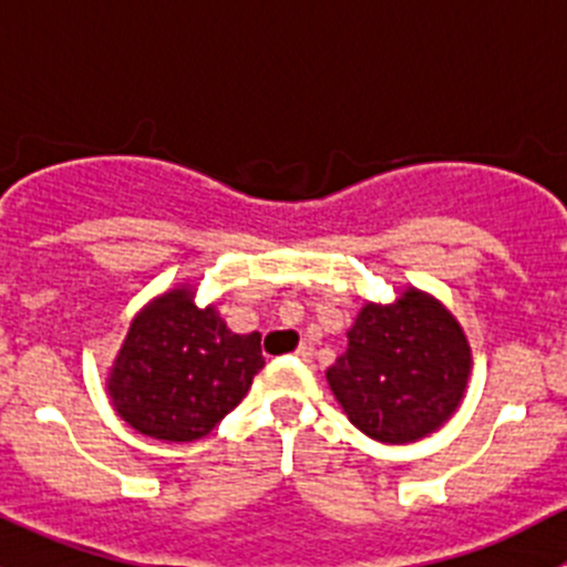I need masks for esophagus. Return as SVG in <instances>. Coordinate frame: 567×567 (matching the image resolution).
Returning <instances> with one entry per match:
<instances>
[{"label":"esophagus","mask_w":567,"mask_h":567,"mask_svg":"<svg viewBox=\"0 0 567 567\" xmlns=\"http://www.w3.org/2000/svg\"><path fill=\"white\" fill-rule=\"evenodd\" d=\"M312 353H316V348H312L310 342H301V346L296 348V357H299V359H305V362H310V359H312Z\"/></svg>","instance_id":"esophagus-1"}]
</instances>
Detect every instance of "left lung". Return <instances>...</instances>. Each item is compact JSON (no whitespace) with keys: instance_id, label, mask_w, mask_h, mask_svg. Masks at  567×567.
<instances>
[{"instance_id":"obj_1","label":"left lung","mask_w":567,"mask_h":567,"mask_svg":"<svg viewBox=\"0 0 567 567\" xmlns=\"http://www.w3.org/2000/svg\"><path fill=\"white\" fill-rule=\"evenodd\" d=\"M472 348L458 318L420 288L368 305L348 329V351L326 370L348 420L381 444L431 436L458 411Z\"/></svg>"}]
</instances>
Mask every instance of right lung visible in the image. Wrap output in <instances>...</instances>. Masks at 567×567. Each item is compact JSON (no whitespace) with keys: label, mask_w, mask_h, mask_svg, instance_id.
Wrapping results in <instances>:
<instances>
[{"label":"right lung","mask_w":567,"mask_h":567,"mask_svg":"<svg viewBox=\"0 0 567 567\" xmlns=\"http://www.w3.org/2000/svg\"><path fill=\"white\" fill-rule=\"evenodd\" d=\"M266 364L260 334H236L192 285L147 301L106 375L114 411L142 436L197 442L230 414Z\"/></svg>","instance_id":"obj_1"}]
</instances>
